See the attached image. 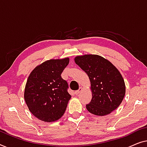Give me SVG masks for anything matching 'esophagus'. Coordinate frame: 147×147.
Here are the masks:
<instances>
[{"label": "esophagus", "mask_w": 147, "mask_h": 147, "mask_svg": "<svg viewBox=\"0 0 147 147\" xmlns=\"http://www.w3.org/2000/svg\"><path fill=\"white\" fill-rule=\"evenodd\" d=\"M82 87H80L79 88H78V90H76V91L74 92H75V94H79L80 92L82 91Z\"/></svg>", "instance_id": "esophagus-1"}]
</instances>
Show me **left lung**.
<instances>
[{
    "instance_id": "left-lung-1",
    "label": "left lung",
    "mask_w": 147,
    "mask_h": 147,
    "mask_svg": "<svg viewBox=\"0 0 147 147\" xmlns=\"http://www.w3.org/2000/svg\"><path fill=\"white\" fill-rule=\"evenodd\" d=\"M74 62L88 74L90 81L92 97L86 105L88 112L105 116L117 109L125 97L126 86L115 66L96 55L77 56Z\"/></svg>"
}]
</instances>
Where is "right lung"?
Wrapping results in <instances>:
<instances>
[{
  "instance_id": "add662e5",
  "label": "right lung",
  "mask_w": 147,
  "mask_h": 147,
  "mask_svg": "<svg viewBox=\"0 0 147 147\" xmlns=\"http://www.w3.org/2000/svg\"><path fill=\"white\" fill-rule=\"evenodd\" d=\"M69 58L51 59L32 70L26 81L24 98L30 112L42 121L51 123L61 119L71 96L61 73Z\"/></svg>"
}]
</instances>
